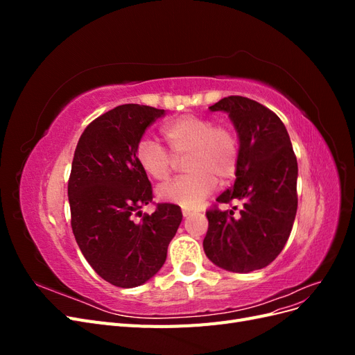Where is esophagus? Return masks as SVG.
Masks as SVG:
<instances>
[{
	"label": "esophagus",
	"instance_id": "obj_1",
	"mask_svg": "<svg viewBox=\"0 0 355 355\" xmlns=\"http://www.w3.org/2000/svg\"><path fill=\"white\" fill-rule=\"evenodd\" d=\"M182 214H184V218H188V216H191L192 211L191 210H182Z\"/></svg>",
	"mask_w": 355,
	"mask_h": 355
}]
</instances>
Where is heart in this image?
<instances>
[{"label":"heart","mask_w":355,"mask_h":355,"mask_svg":"<svg viewBox=\"0 0 355 355\" xmlns=\"http://www.w3.org/2000/svg\"><path fill=\"white\" fill-rule=\"evenodd\" d=\"M170 151L184 159L188 175L161 185L157 197L178 204L184 209H196L209 197L220 180L234 178L239 166V141L228 127L218 125L198 115H182L167 121L161 128ZM136 163L154 180L170 176L175 158L151 139H142L136 146Z\"/></svg>","instance_id":"b5f03b06"}]
</instances>
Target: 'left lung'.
<instances>
[{
    "label": "left lung",
    "mask_w": 355,
    "mask_h": 355,
    "mask_svg": "<svg viewBox=\"0 0 355 355\" xmlns=\"http://www.w3.org/2000/svg\"><path fill=\"white\" fill-rule=\"evenodd\" d=\"M210 111L227 112L239 136L234 185L218 202L241 201L234 210H209L202 247L209 259L231 272H252L280 254L297 210V161L283 121L243 96H228Z\"/></svg>",
    "instance_id": "1"
}]
</instances>
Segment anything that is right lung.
<instances>
[{
    "mask_svg": "<svg viewBox=\"0 0 355 355\" xmlns=\"http://www.w3.org/2000/svg\"><path fill=\"white\" fill-rule=\"evenodd\" d=\"M164 110L125 103L105 112L83 132L75 149L68 198L71 227L85 261L105 282L132 288L164 265L167 247L182 222L176 204L153 201V187L136 163V146Z\"/></svg>",
    "mask_w": 355,
    "mask_h": 355,
    "instance_id": "right-lung-1",
    "label": "right lung"
}]
</instances>
